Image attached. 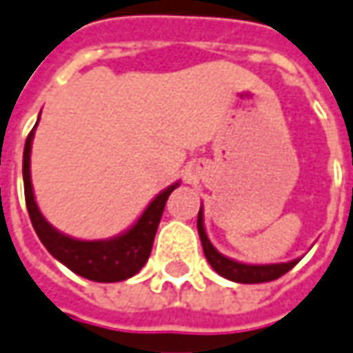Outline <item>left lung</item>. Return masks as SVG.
<instances>
[{
    "label": "left lung",
    "instance_id": "obj_1",
    "mask_svg": "<svg viewBox=\"0 0 353 353\" xmlns=\"http://www.w3.org/2000/svg\"><path fill=\"white\" fill-rule=\"evenodd\" d=\"M198 233H200V241H202V247H204L205 259L212 264V268L219 276H223V278L231 281H237V283H262V281L278 280L280 276L292 270L293 266L297 264V260L280 262V264H245V262L227 259L210 243V239L205 235L202 208L198 212Z\"/></svg>",
    "mask_w": 353,
    "mask_h": 353
}]
</instances>
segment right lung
I'll list each match as a JSON object with an SVG mask.
<instances>
[{
  "label": "right lung",
  "mask_w": 353,
  "mask_h": 353,
  "mask_svg": "<svg viewBox=\"0 0 353 353\" xmlns=\"http://www.w3.org/2000/svg\"><path fill=\"white\" fill-rule=\"evenodd\" d=\"M37 124L25 141L23 181H25V202H27L28 215L40 243L54 259L60 260L63 266H68L81 278L105 281V283L132 278L148 262L161 215L165 210V202L169 200V194L179 186V182H174L172 186L157 194L145 208V212L139 215L138 221L116 237L103 239V241H79V239L68 237L44 219L34 200L32 182H30V148H32Z\"/></svg>",
  "instance_id": "1"
}]
</instances>
